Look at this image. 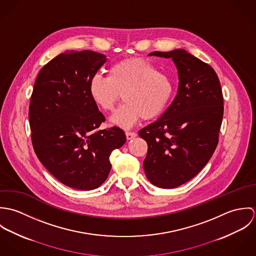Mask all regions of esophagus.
Here are the masks:
<instances>
[{
  "instance_id": "1",
  "label": "esophagus",
  "mask_w": 256,
  "mask_h": 256,
  "mask_svg": "<svg viewBox=\"0 0 256 256\" xmlns=\"http://www.w3.org/2000/svg\"><path fill=\"white\" fill-rule=\"evenodd\" d=\"M125 134H126L127 140H132V139H134V138L137 136V134H136L135 132H129V131H127Z\"/></svg>"
}]
</instances>
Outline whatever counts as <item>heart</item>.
<instances>
[{"label": "heart", "mask_w": 256, "mask_h": 256, "mask_svg": "<svg viewBox=\"0 0 256 256\" xmlns=\"http://www.w3.org/2000/svg\"><path fill=\"white\" fill-rule=\"evenodd\" d=\"M174 90L172 78L142 58L119 61L110 67L108 76L94 74L88 84L90 98L104 111H112L123 98L125 102L111 120L125 128L141 118L150 120L160 116L166 110Z\"/></svg>", "instance_id": "b5f03b06"}]
</instances>
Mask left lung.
<instances>
[{"mask_svg": "<svg viewBox=\"0 0 256 256\" xmlns=\"http://www.w3.org/2000/svg\"><path fill=\"white\" fill-rule=\"evenodd\" d=\"M150 55L172 58L180 82L164 115L139 131L148 144L143 164L150 183L174 188L193 178L213 156L224 114L222 92L214 69L185 50Z\"/></svg>", "mask_w": 256, "mask_h": 256, "instance_id": "1", "label": "left lung"}]
</instances>
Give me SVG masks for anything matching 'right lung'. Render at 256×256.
<instances>
[{"instance_id": "right-lung-1", "label": "right lung", "mask_w": 256, "mask_h": 256, "mask_svg": "<svg viewBox=\"0 0 256 256\" xmlns=\"http://www.w3.org/2000/svg\"><path fill=\"white\" fill-rule=\"evenodd\" d=\"M104 54L66 51L38 74L28 118L37 158L60 182L92 190L110 174L111 152L123 146L125 133L113 126L100 130L104 115L90 98V78L106 62Z\"/></svg>"}]
</instances>
